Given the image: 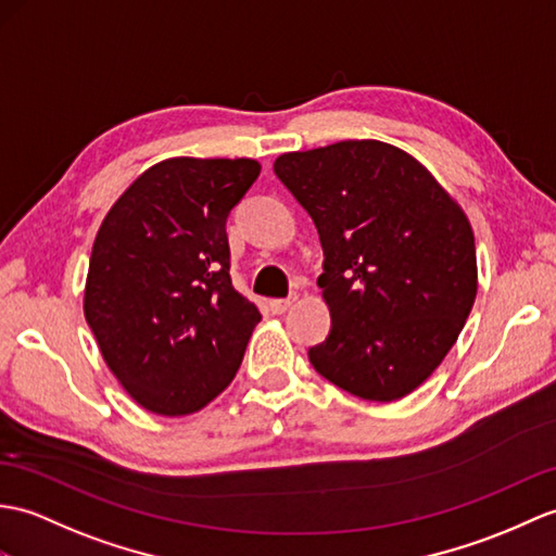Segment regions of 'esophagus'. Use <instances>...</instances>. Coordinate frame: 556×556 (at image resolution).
<instances>
[{
    "label": "esophagus",
    "instance_id": "obj_1",
    "mask_svg": "<svg viewBox=\"0 0 556 556\" xmlns=\"http://www.w3.org/2000/svg\"><path fill=\"white\" fill-rule=\"evenodd\" d=\"M293 301H295V295H291V299H277V301H269V309H273L275 315H283V313H287V309L293 305Z\"/></svg>",
    "mask_w": 556,
    "mask_h": 556
}]
</instances>
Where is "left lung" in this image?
I'll use <instances>...</instances> for the list:
<instances>
[{"instance_id":"1","label":"left lung","mask_w":556,"mask_h":556,"mask_svg":"<svg viewBox=\"0 0 556 556\" xmlns=\"http://www.w3.org/2000/svg\"><path fill=\"white\" fill-rule=\"evenodd\" d=\"M275 173L313 217L331 331L309 363L374 403L405 397L455 345L476 291L473 229L407 151L377 139L281 153Z\"/></svg>"}]
</instances>
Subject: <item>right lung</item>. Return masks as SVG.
<instances>
[{
    "label": "right lung",
    "mask_w": 556,
    "mask_h": 556,
    "mask_svg": "<svg viewBox=\"0 0 556 556\" xmlns=\"http://www.w3.org/2000/svg\"><path fill=\"white\" fill-rule=\"evenodd\" d=\"M253 159H167L141 173L97 231L85 319L137 405L185 417L223 393L261 321L231 287L227 215Z\"/></svg>",
    "instance_id": "add662e5"
}]
</instances>
